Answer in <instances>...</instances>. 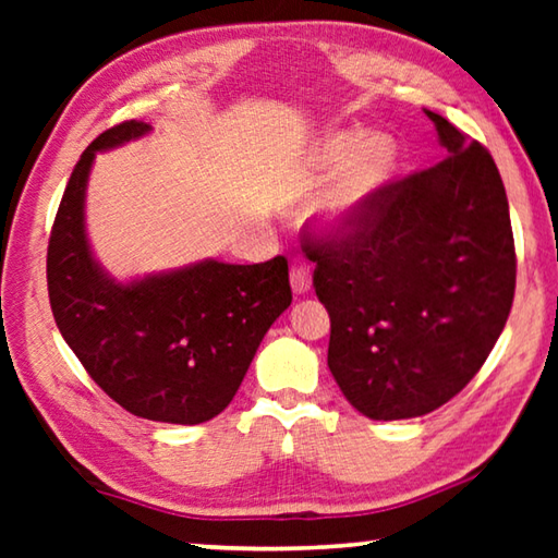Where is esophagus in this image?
<instances>
[{
    "instance_id": "1",
    "label": "esophagus",
    "mask_w": 558,
    "mask_h": 558,
    "mask_svg": "<svg viewBox=\"0 0 558 558\" xmlns=\"http://www.w3.org/2000/svg\"><path fill=\"white\" fill-rule=\"evenodd\" d=\"M290 286L298 292V295H305V292H310V288H313V268H310L307 260H302V258L292 260Z\"/></svg>"
}]
</instances>
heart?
<instances>
[{
    "label": "heart",
    "mask_w": 558,
    "mask_h": 558,
    "mask_svg": "<svg viewBox=\"0 0 558 558\" xmlns=\"http://www.w3.org/2000/svg\"><path fill=\"white\" fill-rule=\"evenodd\" d=\"M396 149L381 132L339 130L319 140L310 159L315 182L332 174L315 204L313 221L319 233L342 239L352 233L369 211L376 194L389 182Z\"/></svg>",
    "instance_id": "1"
}]
</instances>
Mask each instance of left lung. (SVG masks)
Wrapping results in <instances>:
<instances>
[{
	"instance_id": "1",
	"label": "left lung",
	"mask_w": 558,
	"mask_h": 558,
	"mask_svg": "<svg viewBox=\"0 0 558 558\" xmlns=\"http://www.w3.org/2000/svg\"><path fill=\"white\" fill-rule=\"evenodd\" d=\"M448 157L384 184L342 239H305L329 313L327 366L372 421L436 411L465 389L512 310L517 258L493 155L426 110Z\"/></svg>"
}]
</instances>
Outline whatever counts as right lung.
<instances>
[{"label":"right lung","instance_id":"1","mask_svg":"<svg viewBox=\"0 0 558 558\" xmlns=\"http://www.w3.org/2000/svg\"><path fill=\"white\" fill-rule=\"evenodd\" d=\"M128 120L81 155L56 214L46 278L56 325L90 379L132 415L196 426L239 391L270 325L292 302L288 260L206 258L120 282L93 256L86 186L96 153L147 135Z\"/></svg>","mask_w":558,"mask_h":558}]
</instances>
